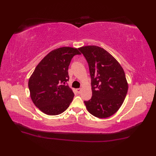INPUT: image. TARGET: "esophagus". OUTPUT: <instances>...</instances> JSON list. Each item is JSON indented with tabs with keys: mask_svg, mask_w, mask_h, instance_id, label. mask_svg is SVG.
I'll return each mask as SVG.
<instances>
[{
	"mask_svg": "<svg viewBox=\"0 0 156 156\" xmlns=\"http://www.w3.org/2000/svg\"><path fill=\"white\" fill-rule=\"evenodd\" d=\"M76 92L77 94H80L81 92V88H77L76 89Z\"/></svg>",
	"mask_w": 156,
	"mask_h": 156,
	"instance_id": "34e87169",
	"label": "esophagus"
}]
</instances>
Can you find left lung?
<instances>
[{
	"instance_id": "1",
	"label": "left lung",
	"mask_w": 156,
	"mask_h": 156,
	"mask_svg": "<svg viewBox=\"0 0 156 156\" xmlns=\"http://www.w3.org/2000/svg\"><path fill=\"white\" fill-rule=\"evenodd\" d=\"M87 60L92 96L84 101L93 116L105 119L115 114L123 103L128 90L124 71L115 57L103 48L87 45L79 48Z\"/></svg>"
}]
</instances>
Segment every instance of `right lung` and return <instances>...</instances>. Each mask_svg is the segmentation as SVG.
<instances>
[{
  "mask_svg": "<svg viewBox=\"0 0 156 156\" xmlns=\"http://www.w3.org/2000/svg\"><path fill=\"white\" fill-rule=\"evenodd\" d=\"M78 49L62 47L51 51L37 65L29 80L30 96L34 104L48 115H58L67 109L74 93L66 84L68 67Z\"/></svg>",
  "mask_w": 156,
  "mask_h": 156,
  "instance_id": "right-lung-1",
  "label": "right lung"
}]
</instances>
